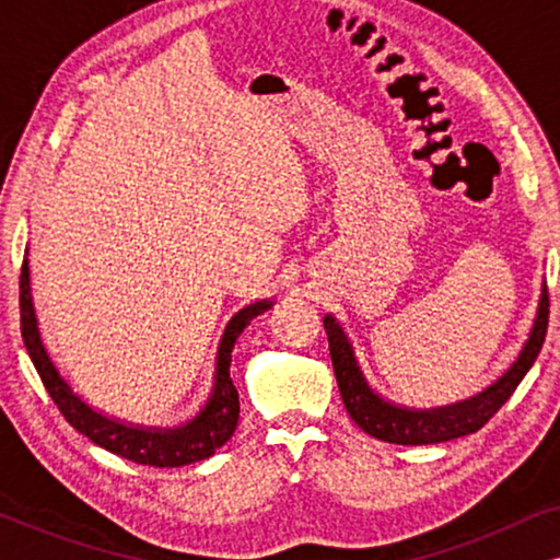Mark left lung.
Wrapping results in <instances>:
<instances>
[{
    "label": "left lung",
    "instance_id": "8db88e82",
    "mask_svg": "<svg viewBox=\"0 0 560 560\" xmlns=\"http://www.w3.org/2000/svg\"><path fill=\"white\" fill-rule=\"evenodd\" d=\"M548 288H542L540 305H538V318L527 339L525 349L520 351L517 362L504 372V377L494 382L492 387H487L485 393H479L471 400L448 405V408H435V410H405L395 408L382 400L380 395H374L366 380L359 370L354 351L347 336H343L341 326L336 324V318L326 316V336H328V349H331V362L336 372V382H339V393L343 400V408L351 416V420L362 428L364 433L374 435V439L387 441V443H400V446H423V443H443L462 439V435L477 433L504 402L510 400V395L515 393L520 382L530 370L535 359H538L542 341H546L548 331Z\"/></svg>",
    "mask_w": 560,
    "mask_h": 560
}]
</instances>
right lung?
<instances>
[{"label":"right lung","mask_w":560,"mask_h":560,"mask_svg":"<svg viewBox=\"0 0 560 560\" xmlns=\"http://www.w3.org/2000/svg\"><path fill=\"white\" fill-rule=\"evenodd\" d=\"M270 305V301L252 303L229 320L226 331L221 336L219 343L217 385H213V393L209 397V402H206V408L186 425L155 431V428H135L119 423V420L104 418L102 412L91 410L79 395H73V389L68 387V382L63 377H60L56 364L50 362L48 351H45L40 341L33 295H30L27 259H22L20 272L22 341H25L27 354L33 359L45 389H48L52 402L58 405L60 416H63L75 431L86 435L89 441H94L96 446L112 451V454L127 458V462L142 466H160V469H165V466H186L203 462V458L217 454V448H221L229 439H232L236 420H240V395H236V387L232 385V377H229L234 341L236 336L244 331V326H247L255 316H259V313H265Z\"/></svg>","instance_id":"obj_1"}]
</instances>
